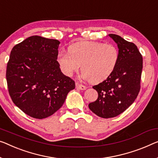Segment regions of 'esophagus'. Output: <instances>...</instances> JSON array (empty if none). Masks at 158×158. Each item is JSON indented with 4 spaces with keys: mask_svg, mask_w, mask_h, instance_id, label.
<instances>
[{
    "mask_svg": "<svg viewBox=\"0 0 158 158\" xmlns=\"http://www.w3.org/2000/svg\"><path fill=\"white\" fill-rule=\"evenodd\" d=\"M76 87L77 89H81V90H85L86 89V86H84V85H82V84L78 83V82H77L76 83Z\"/></svg>",
    "mask_w": 158,
    "mask_h": 158,
    "instance_id": "1",
    "label": "esophagus"
}]
</instances>
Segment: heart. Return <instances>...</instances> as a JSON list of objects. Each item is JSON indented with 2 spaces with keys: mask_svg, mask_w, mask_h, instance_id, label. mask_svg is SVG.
Instances as JSON below:
<instances>
[{
  "mask_svg": "<svg viewBox=\"0 0 158 158\" xmlns=\"http://www.w3.org/2000/svg\"><path fill=\"white\" fill-rule=\"evenodd\" d=\"M69 54L60 53L58 62L67 76H72L81 65V76L94 84L106 79L116 68L119 53L114 44L81 42L72 44Z\"/></svg>",
  "mask_w": 158,
  "mask_h": 158,
  "instance_id": "1",
  "label": "heart"
}]
</instances>
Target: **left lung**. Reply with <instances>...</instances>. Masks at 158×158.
I'll return each mask as SVG.
<instances>
[{"label":"left lung","instance_id":"1","mask_svg":"<svg viewBox=\"0 0 158 158\" xmlns=\"http://www.w3.org/2000/svg\"><path fill=\"white\" fill-rule=\"evenodd\" d=\"M109 36L117 44L118 61L112 74L93 86L98 96L89 104L91 111L103 118L118 116L134 102L140 89L143 69L142 55L135 44L119 35Z\"/></svg>","mask_w":158,"mask_h":158}]
</instances>
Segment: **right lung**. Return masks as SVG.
<instances>
[{
    "label": "right lung",
    "mask_w": 158,
    "mask_h": 158,
    "mask_svg": "<svg viewBox=\"0 0 158 158\" xmlns=\"http://www.w3.org/2000/svg\"><path fill=\"white\" fill-rule=\"evenodd\" d=\"M57 40L27 37L13 47L7 64L8 92L16 106L35 118H45L62 107L74 81L61 72Z\"/></svg>",
    "instance_id": "add662e5"
}]
</instances>
